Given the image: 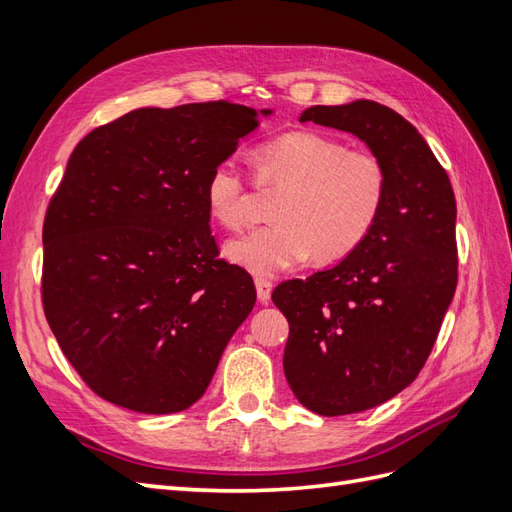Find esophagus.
Wrapping results in <instances>:
<instances>
[{"label": "esophagus", "mask_w": 512, "mask_h": 512, "mask_svg": "<svg viewBox=\"0 0 512 512\" xmlns=\"http://www.w3.org/2000/svg\"><path fill=\"white\" fill-rule=\"evenodd\" d=\"M271 290H273V284L267 280V277H256V294L260 303H269Z\"/></svg>", "instance_id": "34e87169"}]
</instances>
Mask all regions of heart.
<instances>
[{
    "instance_id": "heart-1",
    "label": "heart",
    "mask_w": 512,
    "mask_h": 512,
    "mask_svg": "<svg viewBox=\"0 0 512 512\" xmlns=\"http://www.w3.org/2000/svg\"><path fill=\"white\" fill-rule=\"evenodd\" d=\"M256 183L282 192L271 209L275 224L226 245L232 262L273 275L314 254L333 262L352 254L374 230L386 200V170L371 151L348 149L320 132H288L254 153ZM211 218L239 230L252 215V192L235 158L211 168L205 183Z\"/></svg>"
}]
</instances>
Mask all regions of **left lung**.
Masks as SVG:
<instances>
[{
  "instance_id": "1",
  "label": "left lung",
  "mask_w": 512,
  "mask_h": 512,
  "mask_svg": "<svg viewBox=\"0 0 512 512\" xmlns=\"http://www.w3.org/2000/svg\"><path fill=\"white\" fill-rule=\"evenodd\" d=\"M301 123L359 136L386 170L371 235L337 267L273 290L290 324L284 374L322 416L363 412L414 382L457 288V205L425 138L393 108L312 106Z\"/></svg>"
}]
</instances>
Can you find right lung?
Wrapping results in <instances>:
<instances>
[{
  "mask_svg": "<svg viewBox=\"0 0 512 512\" xmlns=\"http://www.w3.org/2000/svg\"><path fill=\"white\" fill-rule=\"evenodd\" d=\"M258 123L226 100L136 108L72 151L42 228V307L76 374L111 404L190 408L250 316L254 282L218 258L205 183Z\"/></svg>",
  "mask_w": 512,
  "mask_h": 512,
  "instance_id": "obj_1",
  "label": "right lung"
}]
</instances>
